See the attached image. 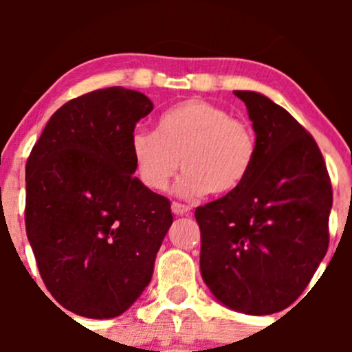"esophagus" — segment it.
<instances>
[{"instance_id": "obj_1", "label": "esophagus", "mask_w": 352, "mask_h": 352, "mask_svg": "<svg viewBox=\"0 0 352 352\" xmlns=\"http://www.w3.org/2000/svg\"><path fill=\"white\" fill-rule=\"evenodd\" d=\"M172 212L177 216H184V214H189L190 208L186 204H180V202H172Z\"/></svg>"}]
</instances>
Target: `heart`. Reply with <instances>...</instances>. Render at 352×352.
I'll return each instance as SVG.
<instances>
[{
	"label": "heart",
	"mask_w": 352,
	"mask_h": 352,
	"mask_svg": "<svg viewBox=\"0 0 352 352\" xmlns=\"http://www.w3.org/2000/svg\"><path fill=\"white\" fill-rule=\"evenodd\" d=\"M136 173L151 190H163L179 172L184 197L232 196L243 187L257 156V138L248 122L201 98L180 102L162 113L153 131L131 140Z\"/></svg>",
	"instance_id": "1"
}]
</instances>
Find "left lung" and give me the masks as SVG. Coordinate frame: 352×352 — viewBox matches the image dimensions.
<instances>
[{
  "label": "left lung",
  "mask_w": 352,
  "mask_h": 352,
  "mask_svg": "<svg viewBox=\"0 0 352 352\" xmlns=\"http://www.w3.org/2000/svg\"><path fill=\"white\" fill-rule=\"evenodd\" d=\"M245 102L257 138L247 182L196 209L201 274L212 296L247 315H271L305 291L329 248L332 186L314 138L257 91Z\"/></svg>",
  "instance_id": "obj_1"
}]
</instances>
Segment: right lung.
<instances>
[{
  "mask_svg": "<svg viewBox=\"0 0 352 352\" xmlns=\"http://www.w3.org/2000/svg\"><path fill=\"white\" fill-rule=\"evenodd\" d=\"M153 110L122 87L56 110L25 166L27 236L49 293L73 314L119 317L153 276L173 221L170 201L138 177L131 140Z\"/></svg>",
  "mask_w": 352,
  "mask_h": 352,
  "instance_id": "1",
  "label": "right lung"
}]
</instances>
